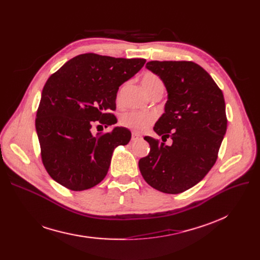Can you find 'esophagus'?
<instances>
[{"mask_svg": "<svg viewBox=\"0 0 260 260\" xmlns=\"http://www.w3.org/2000/svg\"><path fill=\"white\" fill-rule=\"evenodd\" d=\"M139 140H142V136L137 134V133H133L132 134V141L136 142V141H139Z\"/></svg>", "mask_w": 260, "mask_h": 260, "instance_id": "34e87169", "label": "esophagus"}]
</instances>
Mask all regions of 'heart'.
<instances>
[{"label":"heart","mask_w":260,"mask_h":260,"mask_svg":"<svg viewBox=\"0 0 260 260\" xmlns=\"http://www.w3.org/2000/svg\"><path fill=\"white\" fill-rule=\"evenodd\" d=\"M141 83L145 91L151 94L153 91L157 89H163V82L162 80L153 73H146L141 78ZM122 89L119 90L117 100L121 99ZM157 119L156 114L148 113V112H139V111H131L124 113L120 118V123L122 126L129 128L134 132H144L148 127H151Z\"/></svg>","instance_id":"heart-1"}]
</instances>
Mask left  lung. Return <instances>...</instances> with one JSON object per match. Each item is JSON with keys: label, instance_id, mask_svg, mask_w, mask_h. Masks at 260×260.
Segmentation results:
<instances>
[{"label": "left lung", "instance_id": "left-lung-1", "mask_svg": "<svg viewBox=\"0 0 260 260\" xmlns=\"http://www.w3.org/2000/svg\"><path fill=\"white\" fill-rule=\"evenodd\" d=\"M145 67L163 81L168 101L154 127L163 142L144 137L151 149L139 170L152 187L179 194L201 181L217 160L228 124L223 93L192 61H151ZM168 138L172 146L164 144Z\"/></svg>", "mask_w": 260, "mask_h": 260}]
</instances>
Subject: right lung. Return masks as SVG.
<instances>
[{"instance_id":"1","label":"right lung","mask_w":260,"mask_h":260,"mask_svg":"<svg viewBox=\"0 0 260 260\" xmlns=\"http://www.w3.org/2000/svg\"><path fill=\"white\" fill-rule=\"evenodd\" d=\"M145 59L83 53L52 74L42 90L36 129L43 166L51 178L72 190H84L106 176L115 147L131 140V132L115 127L93 136V123L117 119L119 86L137 74Z\"/></svg>"}]
</instances>
